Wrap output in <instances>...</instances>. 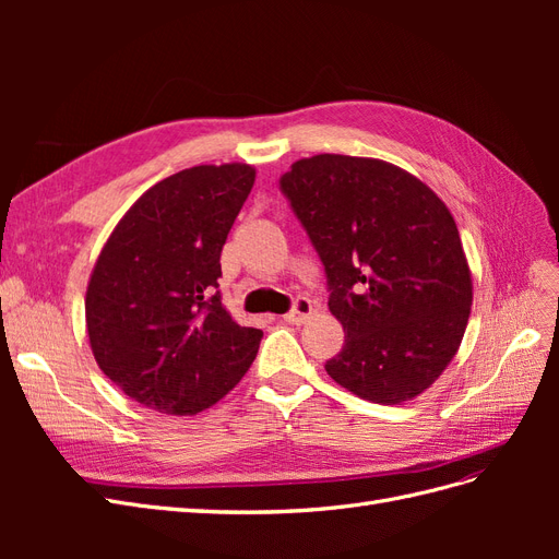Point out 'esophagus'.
I'll return each mask as SVG.
<instances>
[{"label":"esophagus","mask_w":559,"mask_h":559,"mask_svg":"<svg viewBox=\"0 0 559 559\" xmlns=\"http://www.w3.org/2000/svg\"><path fill=\"white\" fill-rule=\"evenodd\" d=\"M310 314H312V302H310V298L298 296V298L294 300L292 310L284 314V321H289V324H302V321H306Z\"/></svg>","instance_id":"esophagus-1"}]
</instances>
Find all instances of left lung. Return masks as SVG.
<instances>
[{
    "label": "left lung",
    "instance_id": "obj_1",
    "mask_svg": "<svg viewBox=\"0 0 559 559\" xmlns=\"http://www.w3.org/2000/svg\"><path fill=\"white\" fill-rule=\"evenodd\" d=\"M280 191L324 265L345 345L326 373L373 403L421 394L460 347L471 273L443 200L401 167L321 154L280 177Z\"/></svg>",
    "mask_w": 559,
    "mask_h": 559
}]
</instances>
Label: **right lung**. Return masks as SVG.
Wrapping results in <instances>:
<instances>
[{"instance_id": "obj_1", "label": "right lung", "mask_w": 559, "mask_h": 559, "mask_svg": "<svg viewBox=\"0 0 559 559\" xmlns=\"http://www.w3.org/2000/svg\"><path fill=\"white\" fill-rule=\"evenodd\" d=\"M253 177L240 163L167 177L99 253L86 294L91 347L105 376L146 408L205 411L257 359L263 331L235 324L218 292V259Z\"/></svg>"}]
</instances>
